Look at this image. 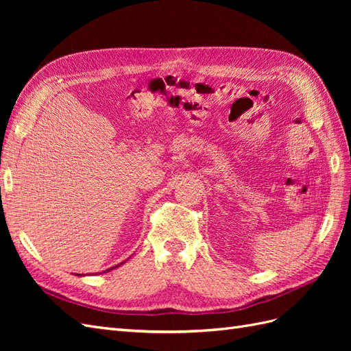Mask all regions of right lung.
Instances as JSON below:
<instances>
[{"instance_id":"1","label":"right lung","mask_w":351,"mask_h":351,"mask_svg":"<svg viewBox=\"0 0 351 351\" xmlns=\"http://www.w3.org/2000/svg\"><path fill=\"white\" fill-rule=\"evenodd\" d=\"M123 263H124V262H121V263H119V265H117V267H120V265H123ZM117 267H112V268H117ZM112 268H111V269H112ZM107 271H110V269H107Z\"/></svg>"}]
</instances>
